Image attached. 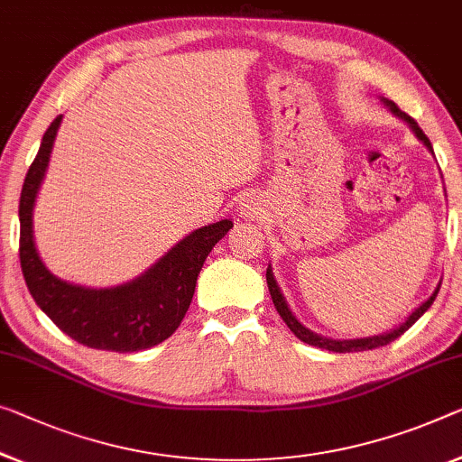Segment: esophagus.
<instances>
[{
	"label": "esophagus",
	"mask_w": 462,
	"mask_h": 462,
	"mask_svg": "<svg viewBox=\"0 0 462 462\" xmlns=\"http://www.w3.org/2000/svg\"><path fill=\"white\" fill-rule=\"evenodd\" d=\"M262 207H260V202L255 200V198H244V200L239 202V215H244V217H247V218H258L260 215H262Z\"/></svg>",
	"instance_id": "obj_1"
}]
</instances>
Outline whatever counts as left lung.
Segmentation results:
<instances>
[{
	"instance_id": "obj_1",
	"label": "left lung",
	"mask_w": 462,
	"mask_h": 462,
	"mask_svg": "<svg viewBox=\"0 0 462 462\" xmlns=\"http://www.w3.org/2000/svg\"><path fill=\"white\" fill-rule=\"evenodd\" d=\"M380 101H382V105H384L386 109H390V113H394L396 117L402 119V122L411 127V132H413L415 136L423 142V146L428 148V151H430L431 154H434V148H431V142L428 140V136H425L421 127L417 125V122H415L413 117H409L407 113H402L399 107H396V105H394L393 101H388V98H384V97H380ZM266 282H268V291H271V297H273L274 308H276V311H279V316L282 318V320H285V324L289 326V330L293 332V335H295L297 338L303 340V343L314 345V346H318V349L335 351V353L370 351V349H378V346H384V345H388V343H393L394 338H399L404 330H409L411 326H413V324H415L417 320H420V318L425 314V311L430 310V305L434 303V300H436V295H438V291H439V285H442V282H438V287L434 289V293H431V295L428 297V300H425V301L420 305V308H415L413 311H411V314L407 316V320L401 322L399 326H396V328L384 332V335L365 337V338L340 340V338H328V337L318 335V332L305 328V326H303L300 320H297L293 311L289 310L285 297H282V293H281V287H279V282H276V279H274L273 266H271V264H268V268H266Z\"/></svg>"
}]
</instances>
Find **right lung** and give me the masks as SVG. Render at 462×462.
Returning a JSON list of instances; mask_svg holds the SVG:
<instances>
[{"label": "right lung", "mask_w": 462, "mask_h": 462, "mask_svg": "<svg viewBox=\"0 0 462 462\" xmlns=\"http://www.w3.org/2000/svg\"><path fill=\"white\" fill-rule=\"evenodd\" d=\"M47 127L20 194V266L32 300L60 330L90 349L134 353L162 343L177 330L194 297L198 274L229 218L191 231L136 279L116 287L92 289L58 279L34 245L32 210L61 125Z\"/></svg>", "instance_id": "right-lung-1"}]
</instances>
